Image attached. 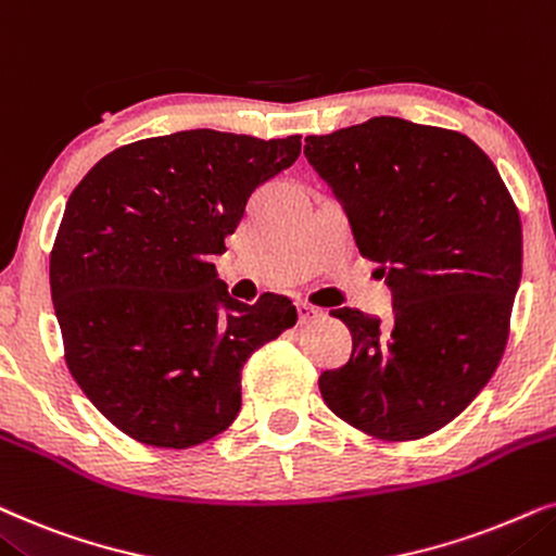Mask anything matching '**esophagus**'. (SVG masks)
I'll return each mask as SVG.
<instances>
[{
  "mask_svg": "<svg viewBox=\"0 0 556 556\" xmlns=\"http://www.w3.org/2000/svg\"><path fill=\"white\" fill-rule=\"evenodd\" d=\"M298 313H300V325H313V323L323 320V317H325L323 309L315 307V305H309V302H300Z\"/></svg>",
  "mask_w": 556,
  "mask_h": 556,
  "instance_id": "esophagus-1",
  "label": "esophagus"
}]
</instances>
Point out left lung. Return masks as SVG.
Here are the masks:
<instances>
[{
  "label": "left lung",
  "mask_w": 556,
  "mask_h": 556,
  "mask_svg": "<svg viewBox=\"0 0 556 556\" xmlns=\"http://www.w3.org/2000/svg\"><path fill=\"white\" fill-rule=\"evenodd\" d=\"M305 142L394 298L391 323L332 309L353 353L320 376V394L371 438H427L480 394L506 351L521 282L519 211L460 131L374 116Z\"/></svg>",
  "instance_id": "1"
}]
</instances>
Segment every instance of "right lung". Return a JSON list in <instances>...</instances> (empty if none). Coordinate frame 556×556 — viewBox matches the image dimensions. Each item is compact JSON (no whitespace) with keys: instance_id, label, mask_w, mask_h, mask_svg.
<instances>
[{"instance_id":"1","label":"right lung","mask_w":556,"mask_h":556,"mask_svg":"<svg viewBox=\"0 0 556 556\" xmlns=\"http://www.w3.org/2000/svg\"><path fill=\"white\" fill-rule=\"evenodd\" d=\"M300 150V135L175 131L109 152L71 192L50 251L65 364L131 440L216 438L239 417L249 355L298 323L285 294L233 300L213 256Z\"/></svg>"}]
</instances>
